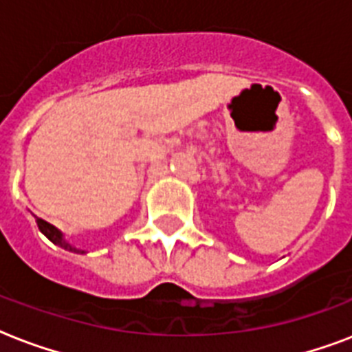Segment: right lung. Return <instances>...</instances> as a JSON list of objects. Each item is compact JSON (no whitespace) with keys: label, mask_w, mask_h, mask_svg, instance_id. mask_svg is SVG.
Wrapping results in <instances>:
<instances>
[{"label":"right lung","mask_w":352,"mask_h":352,"mask_svg":"<svg viewBox=\"0 0 352 352\" xmlns=\"http://www.w3.org/2000/svg\"><path fill=\"white\" fill-rule=\"evenodd\" d=\"M36 225H38L40 232L43 235H45L47 239L51 241V243H54V245H56V246H60V248H63V250L74 252V254H85L84 250H80V248H76V246L71 245V243H69V241L65 239V235H63V232L58 230L56 226H52L51 223H47V221L40 219V217H36Z\"/></svg>","instance_id":"obj_1"}]
</instances>
